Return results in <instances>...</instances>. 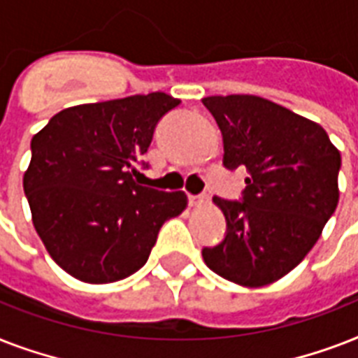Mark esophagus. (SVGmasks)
Returning a JSON list of instances; mask_svg holds the SVG:
<instances>
[{"mask_svg": "<svg viewBox=\"0 0 358 358\" xmlns=\"http://www.w3.org/2000/svg\"><path fill=\"white\" fill-rule=\"evenodd\" d=\"M187 199H189V206H201L208 201L206 195H189Z\"/></svg>", "mask_w": 358, "mask_h": 358, "instance_id": "obj_1", "label": "esophagus"}]
</instances>
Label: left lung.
Returning <instances> with one entry per match:
<instances>
[{
	"mask_svg": "<svg viewBox=\"0 0 358 358\" xmlns=\"http://www.w3.org/2000/svg\"><path fill=\"white\" fill-rule=\"evenodd\" d=\"M223 134V165L247 169L243 201L213 196L227 236L202 258L219 277L260 288L299 266L338 206L342 157L327 131L252 94L202 100Z\"/></svg>",
	"mask_w": 358,
	"mask_h": 358,
	"instance_id": "1",
	"label": "left lung"
}]
</instances>
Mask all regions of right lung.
Returning <instances> with one entry per match:
<instances>
[{"mask_svg": "<svg viewBox=\"0 0 358 358\" xmlns=\"http://www.w3.org/2000/svg\"><path fill=\"white\" fill-rule=\"evenodd\" d=\"M178 103L165 92L81 103L33 135L24 174L33 224L55 264L78 280L108 284L134 275L163 223L187 206L184 191L134 180L156 124Z\"/></svg>", "mask_w": 358, "mask_h": 358, "instance_id": "add662e5", "label": "right lung"}]
</instances>
